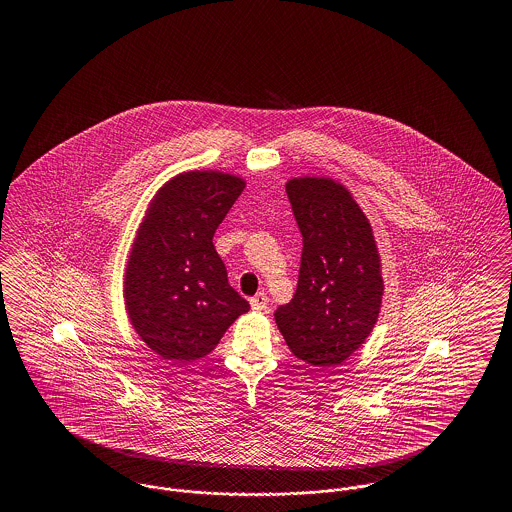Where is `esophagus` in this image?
Wrapping results in <instances>:
<instances>
[{"label":"esophagus","mask_w":512,"mask_h":512,"mask_svg":"<svg viewBox=\"0 0 512 512\" xmlns=\"http://www.w3.org/2000/svg\"><path fill=\"white\" fill-rule=\"evenodd\" d=\"M249 303H251V309H253V311H257V313H261V311H267V293H257V295H253V297L249 299Z\"/></svg>","instance_id":"34e87169"}]
</instances>
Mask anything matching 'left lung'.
Here are the masks:
<instances>
[{"label":"left lung","instance_id":"obj_1","mask_svg":"<svg viewBox=\"0 0 512 512\" xmlns=\"http://www.w3.org/2000/svg\"><path fill=\"white\" fill-rule=\"evenodd\" d=\"M303 236L297 290L274 313L290 351L318 368L349 359L380 315L384 280L372 226L351 192L328 176L286 182Z\"/></svg>","mask_w":512,"mask_h":512}]
</instances>
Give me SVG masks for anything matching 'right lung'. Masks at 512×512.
Here are the masks:
<instances>
[{
    "label": "right lung",
    "instance_id": "obj_1",
    "mask_svg": "<svg viewBox=\"0 0 512 512\" xmlns=\"http://www.w3.org/2000/svg\"><path fill=\"white\" fill-rule=\"evenodd\" d=\"M242 176L186 171L147 205L124 270V307L136 334L161 359L209 355L249 303L228 284L215 230L244 192Z\"/></svg>",
    "mask_w": 512,
    "mask_h": 512
}]
</instances>
